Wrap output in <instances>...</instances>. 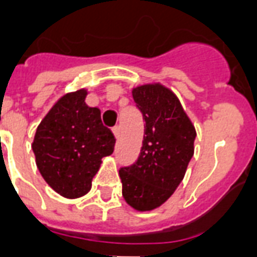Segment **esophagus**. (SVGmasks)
Listing matches in <instances>:
<instances>
[{
  "mask_svg": "<svg viewBox=\"0 0 257 257\" xmlns=\"http://www.w3.org/2000/svg\"><path fill=\"white\" fill-rule=\"evenodd\" d=\"M112 132H113V135H114V137H116V139H118V137H120V126H118V125L113 126Z\"/></svg>",
  "mask_w": 257,
  "mask_h": 257,
  "instance_id": "esophagus-1",
  "label": "esophagus"
}]
</instances>
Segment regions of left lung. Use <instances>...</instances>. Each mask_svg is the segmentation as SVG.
Masks as SVG:
<instances>
[{
    "mask_svg": "<svg viewBox=\"0 0 257 257\" xmlns=\"http://www.w3.org/2000/svg\"><path fill=\"white\" fill-rule=\"evenodd\" d=\"M132 96L144 117V140L136 163L118 175L126 204L148 212L163 205L183 181L196 129L177 96L160 82L135 86Z\"/></svg>",
    "mask_w": 257,
    "mask_h": 257,
    "instance_id": "1",
    "label": "left lung"
}]
</instances>
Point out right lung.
Listing matches in <instances>:
<instances>
[{
  "instance_id": "add662e5",
  "label": "right lung",
  "mask_w": 257,
  "mask_h": 257,
  "mask_svg": "<svg viewBox=\"0 0 257 257\" xmlns=\"http://www.w3.org/2000/svg\"><path fill=\"white\" fill-rule=\"evenodd\" d=\"M85 88L58 98L37 126L32 143L36 165L48 185L66 199L92 188L102 157L112 155L114 137L101 122L98 108L85 102Z\"/></svg>"
}]
</instances>
